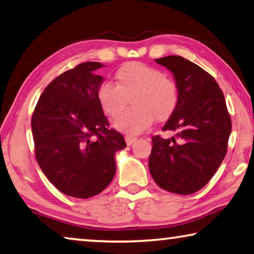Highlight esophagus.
Returning a JSON list of instances; mask_svg holds the SVG:
<instances>
[{
  "label": "esophagus",
  "instance_id": "obj_1",
  "mask_svg": "<svg viewBox=\"0 0 254 254\" xmlns=\"http://www.w3.org/2000/svg\"><path fill=\"white\" fill-rule=\"evenodd\" d=\"M124 139H126V142H127V146H131V144L136 140L135 136H132V135H126V138H124Z\"/></svg>",
  "mask_w": 254,
  "mask_h": 254
}]
</instances>
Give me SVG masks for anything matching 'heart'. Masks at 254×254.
Here are the masks:
<instances>
[{
  "instance_id": "heart-1",
  "label": "heart",
  "mask_w": 254,
  "mask_h": 254,
  "mask_svg": "<svg viewBox=\"0 0 254 254\" xmlns=\"http://www.w3.org/2000/svg\"><path fill=\"white\" fill-rule=\"evenodd\" d=\"M116 84L104 81L97 91L103 112L116 119L125 109L128 99L133 108L114 122L116 130L127 134L146 131L154 122L168 120L179 103V87L162 71L140 62L124 64L115 73Z\"/></svg>"
}]
</instances>
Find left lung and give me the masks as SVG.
Instances as JSON below:
<instances>
[{
    "label": "left lung",
    "instance_id": "1",
    "mask_svg": "<svg viewBox=\"0 0 254 254\" xmlns=\"http://www.w3.org/2000/svg\"><path fill=\"white\" fill-rule=\"evenodd\" d=\"M155 61L174 75L179 103L163 127L175 135L151 138L149 171L164 190L191 194L211 180L226 156L231 116L218 83L202 67L178 55Z\"/></svg>",
    "mask_w": 254,
    "mask_h": 254
}]
</instances>
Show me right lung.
<instances>
[{
    "instance_id": "add662e5",
    "label": "right lung",
    "mask_w": 254,
    "mask_h": 254,
    "mask_svg": "<svg viewBox=\"0 0 254 254\" xmlns=\"http://www.w3.org/2000/svg\"><path fill=\"white\" fill-rule=\"evenodd\" d=\"M98 62H84L44 89L31 118L35 156L48 181L66 195L88 199L115 175L123 135L110 128L97 91L104 79Z\"/></svg>"
}]
</instances>
